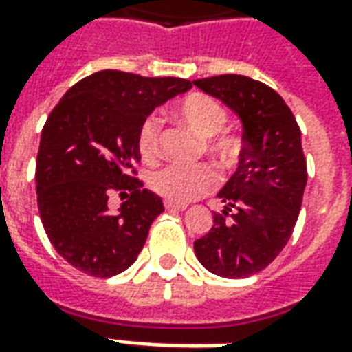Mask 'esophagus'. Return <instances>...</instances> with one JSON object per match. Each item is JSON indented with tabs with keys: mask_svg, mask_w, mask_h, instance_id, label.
Here are the masks:
<instances>
[{
	"mask_svg": "<svg viewBox=\"0 0 352 352\" xmlns=\"http://www.w3.org/2000/svg\"><path fill=\"white\" fill-rule=\"evenodd\" d=\"M164 207H166L168 211H184V209H186V206H184V204H173V201H166V204H164Z\"/></svg>",
	"mask_w": 352,
	"mask_h": 352,
	"instance_id": "1",
	"label": "esophagus"
}]
</instances>
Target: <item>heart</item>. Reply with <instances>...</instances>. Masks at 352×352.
<instances>
[{
	"instance_id": "1",
	"label": "heart",
	"mask_w": 352,
	"mask_h": 352,
	"mask_svg": "<svg viewBox=\"0 0 352 352\" xmlns=\"http://www.w3.org/2000/svg\"><path fill=\"white\" fill-rule=\"evenodd\" d=\"M177 116L204 139L207 153L222 166H230L241 154V139L224 126L228 113L219 101L206 94H190L177 105ZM138 151L145 162H154L162 151V126L156 116H146L138 130ZM214 171L207 164H169L151 177L153 190L175 204H186L213 188Z\"/></svg>"
}]
</instances>
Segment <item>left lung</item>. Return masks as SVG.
Wrapping results in <instances>:
<instances>
[{"instance_id": "1", "label": "left lung", "mask_w": 352, "mask_h": 352, "mask_svg": "<svg viewBox=\"0 0 352 352\" xmlns=\"http://www.w3.org/2000/svg\"><path fill=\"white\" fill-rule=\"evenodd\" d=\"M194 85L243 124L239 166L219 192L224 209L194 241V252L214 275L251 277L285 249L298 221L307 183L300 126L285 100L260 80L217 75Z\"/></svg>"}]
</instances>
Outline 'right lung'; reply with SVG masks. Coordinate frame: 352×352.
Returning <instances> with one entry per match:
<instances>
[{
    "mask_svg": "<svg viewBox=\"0 0 352 352\" xmlns=\"http://www.w3.org/2000/svg\"><path fill=\"white\" fill-rule=\"evenodd\" d=\"M192 82L103 69L73 85L41 131L35 164L37 207L56 252L79 272L113 277L128 270L164 211L160 196L143 188L138 130L154 109ZM111 191L126 196L118 214Z\"/></svg>",
    "mask_w": 352,
    "mask_h": 352,
    "instance_id": "obj_1",
    "label": "right lung"
}]
</instances>
